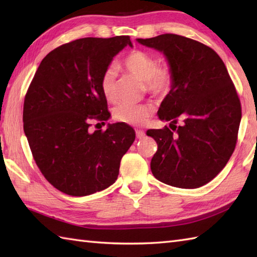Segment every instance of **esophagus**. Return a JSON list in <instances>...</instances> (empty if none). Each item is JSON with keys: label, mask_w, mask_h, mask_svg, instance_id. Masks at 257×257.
I'll list each match as a JSON object with an SVG mask.
<instances>
[{"label": "esophagus", "mask_w": 257, "mask_h": 257, "mask_svg": "<svg viewBox=\"0 0 257 257\" xmlns=\"http://www.w3.org/2000/svg\"><path fill=\"white\" fill-rule=\"evenodd\" d=\"M136 136H137L138 139H143V138L145 137V136H146V134H145L144 130L137 129V130H136Z\"/></svg>", "instance_id": "34e87169"}]
</instances>
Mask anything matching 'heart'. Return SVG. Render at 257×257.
I'll use <instances>...</instances> for the list:
<instances>
[{
    "label": "heart",
    "mask_w": 257,
    "mask_h": 257,
    "mask_svg": "<svg viewBox=\"0 0 257 257\" xmlns=\"http://www.w3.org/2000/svg\"><path fill=\"white\" fill-rule=\"evenodd\" d=\"M123 67L140 80L145 81L146 90L156 97H165L171 91L174 76L167 65L158 66L155 56L141 50L130 52L123 59ZM100 89L108 101L117 99L116 70L108 67L100 77ZM152 113L148 103L122 102L113 109L112 117L118 122L130 125L143 124Z\"/></svg>",
    "instance_id": "b5f03b06"
}]
</instances>
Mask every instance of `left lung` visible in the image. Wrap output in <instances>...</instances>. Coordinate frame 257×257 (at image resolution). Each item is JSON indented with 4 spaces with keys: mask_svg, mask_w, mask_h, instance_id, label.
<instances>
[{
    "mask_svg": "<svg viewBox=\"0 0 257 257\" xmlns=\"http://www.w3.org/2000/svg\"><path fill=\"white\" fill-rule=\"evenodd\" d=\"M165 54L174 76L158 116L170 127L149 129L158 150L151 171L159 181L182 189L210 182L235 149L241 101L221 57L202 43L176 34L138 38Z\"/></svg>",
    "mask_w": 257,
    "mask_h": 257,
    "instance_id": "8db88e82",
    "label": "left lung"
}]
</instances>
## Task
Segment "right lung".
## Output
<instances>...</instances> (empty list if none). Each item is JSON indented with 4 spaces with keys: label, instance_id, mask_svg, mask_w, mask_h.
I'll list each match as a JSON object with an SVG mask.
<instances>
[{
    "label": "right lung",
    "instance_id": "right-lung-1",
    "mask_svg": "<svg viewBox=\"0 0 257 257\" xmlns=\"http://www.w3.org/2000/svg\"><path fill=\"white\" fill-rule=\"evenodd\" d=\"M129 36L85 37L58 46L43 59L26 91L23 127L33 158L54 188L73 196L105 190L136 138L121 122L102 130L110 117L100 77ZM98 124V123H97Z\"/></svg>",
    "mask_w": 257,
    "mask_h": 257
}]
</instances>
